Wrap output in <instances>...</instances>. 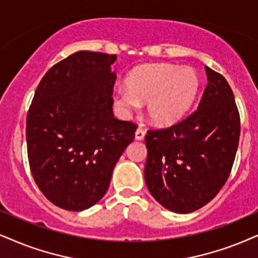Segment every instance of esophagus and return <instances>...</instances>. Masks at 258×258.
<instances>
[{
	"label": "esophagus",
	"mask_w": 258,
	"mask_h": 258,
	"mask_svg": "<svg viewBox=\"0 0 258 258\" xmlns=\"http://www.w3.org/2000/svg\"><path fill=\"white\" fill-rule=\"evenodd\" d=\"M135 137H136L137 140H143V139H144V137H145V131L143 128H137Z\"/></svg>",
	"instance_id": "esophagus-1"
}]
</instances>
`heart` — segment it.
I'll return each mask as SVG.
<instances>
[{
  "label": "heart",
  "mask_w": 258,
  "mask_h": 258,
  "mask_svg": "<svg viewBox=\"0 0 258 258\" xmlns=\"http://www.w3.org/2000/svg\"><path fill=\"white\" fill-rule=\"evenodd\" d=\"M200 77L190 67L148 64L137 68L126 78V87L114 93L115 106L123 113L146 101V113L158 126H170L183 118L197 100Z\"/></svg>",
  "instance_id": "obj_1"
}]
</instances>
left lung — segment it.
I'll list each match as a JSON object with an SVG mask.
<instances>
[{
  "mask_svg": "<svg viewBox=\"0 0 258 258\" xmlns=\"http://www.w3.org/2000/svg\"><path fill=\"white\" fill-rule=\"evenodd\" d=\"M198 109L176 125L149 131L144 177L156 201L187 214L207 205L229 177L239 140V114L224 76L206 67Z\"/></svg>",
  "mask_w": 258,
  "mask_h": 258,
  "instance_id": "1",
  "label": "left lung"
}]
</instances>
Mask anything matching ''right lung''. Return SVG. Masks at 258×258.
<instances>
[{"label": "right lung", "instance_id": "add662e5", "mask_svg": "<svg viewBox=\"0 0 258 258\" xmlns=\"http://www.w3.org/2000/svg\"><path fill=\"white\" fill-rule=\"evenodd\" d=\"M115 60V54L75 52L45 74L29 107L26 139L32 175L47 200L63 210L97 204L135 139V123L113 114Z\"/></svg>", "mask_w": 258, "mask_h": 258}]
</instances>
